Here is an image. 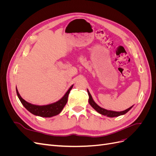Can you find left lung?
I'll return each instance as SVG.
<instances>
[{"label": "left lung", "instance_id": "obj_1", "mask_svg": "<svg viewBox=\"0 0 156 156\" xmlns=\"http://www.w3.org/2000/svg\"><path fill=\"white\" fill-rule=\"evenodd\" d=\"M87 92L88 94V96H89V99H88V103L89 104L91 105V107L94 108V110H96V111H97L98 113H100V114L102 115H104V116H107L108 117H111V118H113V117H117V116H119L121 115H125L126 113H127L128 112L131 108L133 107L131 106L129 108H127L126 110L123 111H110V110H107L105 108H103L99 106L97 103L94 101V100H93V98L91 96L89 90L87 89Z\"/></svg>", "mask_w": 156, "mask_h": 156}]
</instances>
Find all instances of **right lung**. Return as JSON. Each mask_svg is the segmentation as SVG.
I'll list each match as a JSON object with an SVG mask.
<instances>
[{
    "mask_svg": "<svg viewBox=\"0 0 156 156\" xmlns=\"http://www.w3.org/2000/svg\"><path fill=\"white\" fill-rule=\"evenodd\" d=\"M73 87V84L69 87L68 90V91L66 92V94L63 96L62 98H61L59 100L56 101L55 103H51L49 105H37L32 104L30 103L27 102L25 101L24 99H23L22 97L20 96V93H19L17 88L16 87V92L17 94V96L20 99V101L21 102L22 105L24 106L29 111L30 113L36 116H38L41 117H45V118H50L52 116H55L56 115H58L62 111L63 108L66 104L68 101V98L69 94V92Z\"/></svg>",
    "mask_w": 156,
    "mask_h": 156,
    "instance_id": "obj_1",
    "label": "right lung"
}]
</instances>
